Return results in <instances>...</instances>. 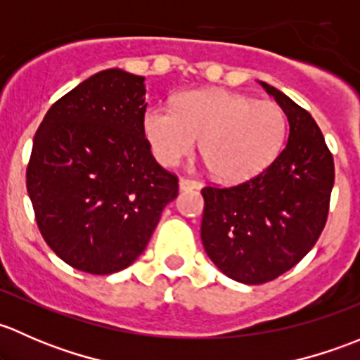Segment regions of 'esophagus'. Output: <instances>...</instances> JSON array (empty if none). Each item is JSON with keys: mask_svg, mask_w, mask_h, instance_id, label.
<instances>
[{"mask_svg": "<svg viewBox=\"0 0 360 360\" xmlns=\"http://www.w3.org/2000/svg\"><path fill=\"white\" fill-rule=\"evenodd\" d=\"M200 188V183L195 179H190V177H181L179 179V190L181 191H188V190H197Z\"/></svg>", "mask_w": 360, "mask_h": 360, "instance_id": "1", "label": "esophagus"}]
</instances>
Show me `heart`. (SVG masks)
Returning a JSON list of instances; mask_svg holds the SVG:
<instances>
[{
  "label": "heart",
  "mask_w": 360,
  "mask_h": 360,
  "mask_svg": "<svg viewBox=\"0 0 360 360\" xmlns=\"http://www.w3.org/2000/svg\"><path fill=\"white\" fill-rule=\"evenodd\" d=\"M144 136L163 165L200 155L221 181H242L270 165L282 150L285 115L271 101H254L230 90H188L174 108L151 106L143 118Z\"/></svg>",
  "instance_id": "b5f03b06"
}]
</instances>
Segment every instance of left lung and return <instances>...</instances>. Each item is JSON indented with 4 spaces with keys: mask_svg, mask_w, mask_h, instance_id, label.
<instances>
[{
    "mask_svg": "<svg viewBox=\"0 0 360 360\" xmlns=\"http://www.w3.org/2000/svg\"><path fill=\"white\" fill-rule=\"evenodd\" d=\"M259 83L288 116V144L252 179L202 190L203 249L226 277L249 285L274 281L307 256L326 226L335 184L333 155L310 112Z\"/></svg>",
    "mask_w": 360,
    "mask_h": 360,
    "instance_id": "obj_1",
    "label": "left lung"
}]
</instances>
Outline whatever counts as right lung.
Returning a JSON list of instances; mask_svg holds the SVG:
<instances>
[{
	"label": "right lung",
	"mask_w": 360,
	"mask_h": 360,
	"mask_svg": "<svg viewBox=\"0 0 360 360\" xmlns=\"http://www.w3.org/2000/svg\"><path fill=\"white\" fill-rule=\"evenodd\" d=\"M144 76L104 69L43 118L25 174L36 223L69 266L110 275L143 254L177 177L144 137Z\"/></svg>",
	"instance_id": "1"
}]
</instances>
